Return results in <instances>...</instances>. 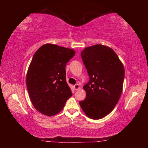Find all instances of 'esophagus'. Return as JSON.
Listing matches in <instances>:
<instances>
[{"mask_svg": "<svg viewBox=\"0 0 148 148\" xmlns=\"http://www.w3.org/2000/svg\"><path fill=\"white\" fill-rule=\"evenodd\" d=\"M74 89L76 90H78L79 88H80V87H79V84H76V85H74Z\"/></svg>", "mask_w": 148, "mask_h": 148, "instance_id": "obj_1", "label": "esophagus"}]
</instances>
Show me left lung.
I'll use <instances>...</instances> for the list:
<instances>
[{
	"label": "left lung",
	"mask_w": 148,
	"mask_h": 148,
	"mask_svg": "<svg viewBox=\"0 0 148 148\" xmlns=\"http://www.w3.org/2000/svg\"><path fill=\"white\" fill-rule=\"evenodd\" d=\"M81 57L89 76L86 97L79 103L87 117L100 119L110 114L121 97L125 70L117 55L101 44L86 47Z\"/></svg>",
	"instance_id": "1"
}]
</instances>
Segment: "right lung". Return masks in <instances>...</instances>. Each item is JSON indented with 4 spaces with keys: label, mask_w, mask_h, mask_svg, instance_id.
<instances>
[{
    "label": "right lung",
    "mask_w": 148,
    "mask_h": 148,
    "mask_svg": "<svg viewBox=\"0 0 148 148\" xmlns=\"http://www.w3.org/2000/svg\"><path fill=\"white\" fill-rule=\"evenodd\" d=\"M75 53L72 49L46 44L33 56L27 74V87L32 104L41 114H58L72 95L65 66Z\"/></svg>",
    "instance_id": "1"
}]
</instances>
